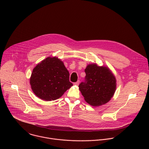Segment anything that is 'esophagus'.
I'll use <instances>...</instances> for the list:
<instances>
[{"instance_id":"34e87169","label":"esophagus","mask_w":149,"mask_h":149,"mask_svg":"<svg viewBox=\"0 0 149 149\" xmlns=\"http://www.w3.org/2000/svg\"><path fill=\"white\" fill-rule=\"evenodd\" d=\"M74 84L75 85V86H78V85L79 84V80H78L76 82H75V83H74Z\"/></svg>"}]
</instances>
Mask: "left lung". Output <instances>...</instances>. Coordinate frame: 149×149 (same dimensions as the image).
Returning <instances> with one entry per match:
<instances>
[{"label": "left lung", "instance_id": "1", "mask_svg": "<svg viewBox=\"0 0 149 149\" xmlns=\"http://www.w3.org/2000/svg\"><path fill=\"white\" fill-rule=\"evenodd\" d=\"M85 72L84 82L79 85V90L85 101L94 107L108 102L116 90V78L107 67L88 64Z\"/></svg>", "mask_w": 149, "mask_h": 149}]
</instances>
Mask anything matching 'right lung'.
Masks as SVG:
<instances>
[{"mask_svg":"<svg viewBox=\"0 0 149 149\" xmlns=\"http://www.w3.org/2000/svg\"><path fill=\"white\" fill-rule=\"evenodd\" d=\"M69 78V71L63 62L57 57L49 56L33 69L30 84L38 97L44 101H53L73 86Z\"/></svg>","mask_w":149,"mask_h":149,"instance_id":"1","label":"right lung"}]
</instances>
